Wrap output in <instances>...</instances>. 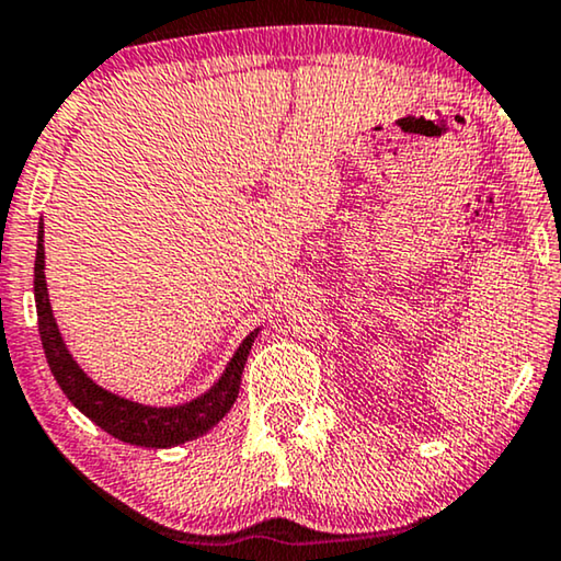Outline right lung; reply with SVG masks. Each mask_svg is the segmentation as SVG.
Returning <instances> with one entry per match:
<instances>
[{
  "label": "right lung",
  "instance_id": "1",
  "mask_svg": "<svg viewBox=\"0 0 561 561\" xmlns=\"http://www.w3.org/2000/svg\"><path fill=\"white\" fill-rule=\"evenodd\" d=\"M35 306H37V329H41V340L48 359L50 373L64 390L68 401L79 409L83 416H89L99 428L112 434L114 439L135 444V447H179L183 442L204 436L209 428L219 424L227 416L240 393V380L244 363L252 350V342L260 329L244 336L240 347L229 359L221 378L194 401L181 405H145L129 398H122L112 390L96 386L81 365L76 363L71 352H68L60 329L53 317L48 283H45V248H43V221L37 227V252H35Z\"/></svg>",
  "mask_w": 561,
  "mask_h": 561
}]
</instances>
